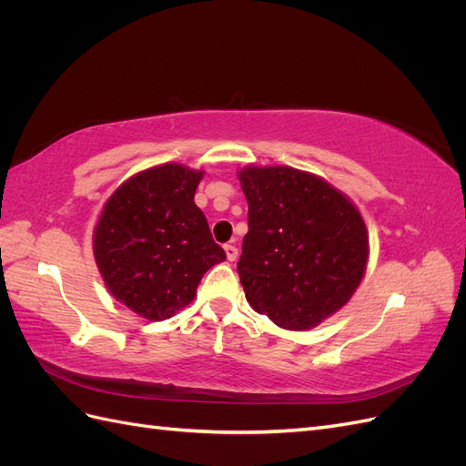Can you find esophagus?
I'll use <instances>...</instances> for the list:
<instances>
[{"label":"esophagus","mask_w":466,"mask_h":466,"mask_svg":"<svg viewBox=\"0 0 466 466\" xmlns=\"http://www.w3.org/2000/svg\"><path fill=\"white\" fill-rule=\"evenodd\" d=\"M223 248H225V255H228V260H229V262L237 260V257H238V248H237L235 245H231V243H229V245H225Z\"/></svg>","instance_id":"1"}]
</instances>
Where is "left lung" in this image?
<instances>
[{
  "label": "left lung",
  "mask_w": 466,
  "mask_h": 466,
  "mask_svg": "<svg viewBox=\"0 0 466 466\" xmlns=\"http://www.w3.org/2000/svg\"><path fill=\"white\" fill-rule=\"evenodd\" d=\"M248 233L237 272L248 305L279 329L309 330L351 299L368 270L370 235L330 182L288 165L237 173Z\"/></svg>",
  "instance_id": "8db88e82"
}]
</instances>
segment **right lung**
<instances>
[{"label":"right lung","instance_id":"1","mask_svg":"<svg viewBox=\"0 0 466 466\" xmlns=\"http://www.w3.org/2000/svg\"><path fill=\"white\" fill-rule=\"evenodd\" d=\"M202 177L180 163L149 167L112 192L95 225L93 255L106 289L147 320L187 307L202 276L225 260L194 204Z\"/></svg>","mask_w":466,"mask_h":466}]
</instances>
